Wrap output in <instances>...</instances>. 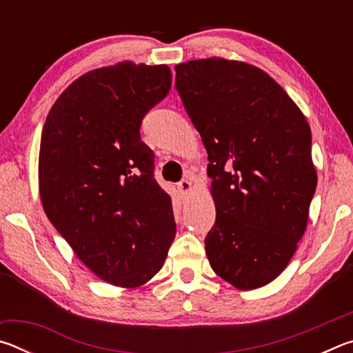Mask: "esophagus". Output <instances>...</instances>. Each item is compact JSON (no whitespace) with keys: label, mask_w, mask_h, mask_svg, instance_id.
<instances>
[{"label":"esophagus","mask_w":353,"mask_h":353,"mask_svg":"<svg viewBox=\"0 0 353 353\" xmlns=\"http://www.w3.org/2000/svg\"><path fill=\"white\" fill-rule=\"evenodd\" d=\"M177 190L182 196L188 194L190 190H191V181H188V179H182V181L177 183Z\"/></svg>","instance_id":"34e87169"}]
</instances>
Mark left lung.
Segmentation results:
<instances>
[{
  "label": "left lung",
  "mask_w": 353,
  "mask_h": 353,
  "mask_svg": "<svg viewBox=\"0 0 353 353\" xmlns=\"http://www.w3.org/2000/svg\"><path fill=\"white\" fill-rule=\"evenodd\" d=\"M176 90L208 154L216 221L212 270L240 290L272 282L296 252L316 191L312 130L279 83L252 65H176Z\"/></svg>",
  "instance_id": "1"
}]
</instances>
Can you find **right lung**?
Segmentation results:
<instances>
[{
  "label": "right lung",
  "mask_w": 353,
  "mask_h": 353,
  "mask_svg": "<svg viewBox=\"0 0 353 353\" xmlns=\"http://www.w3.org/2000/svg\"><path fill=\"white\" fill-rule=\"evenodd\" d=\"M170 87L166 65L90 71L59 97L41 132L46 216L88 270L117 286L151 280L176 235L171 198L140 137L143 118Z\"/></svg>",
  "instance_id": "right-lung-1"
}]
</instances>
